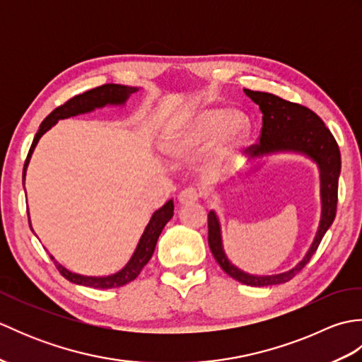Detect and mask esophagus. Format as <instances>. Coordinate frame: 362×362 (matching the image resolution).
Wrapping results in <instances>:
<instances>
[{
    "mask_svg": "<svg viewBox=\"0 0 362 362\" xmlns=\"http://www.w3.org/2000/svg\"><path fill=\"white\" fill-rule=\"evenodd\" d=\"M199 197H201V193H199L196 188H185L183 191H180L179 202L180 204H191V202L199 201Z\"/></svg>",
    "mask_w": 362,
    "mask_h": 362,
    "instance_id": "obj_1",
    "label": "esophagus"
}]
</instances>
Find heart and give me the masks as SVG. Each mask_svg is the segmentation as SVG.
Listing matches in <instances>:
<instances>
[{
    "instance_id": "obj_1",
    "label": "heart",
    "mask_w": 362,
    "mask_h": 362,
    "mask_svg": "<svg viewBox=\"0 0 362 362\" xmlns=\"http://www.w3.org/2000/svg\"><path fill=\"white\" fill-rule=\"evenodd\" d=\"M250 121L241 110L202 109L165 135L163 148L169 156L180 157L204 148L213 136V153L224 158L247 140Z\"/></svg>"
}]
</instances>
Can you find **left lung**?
I'll return each instance as SVG.
<instances>
[{
  "instance_id": "8db88e82",
  "label": "left lung",
  "mask_w": 362,
  "mask_h": 362,
  "mask_svg": "<svg viewBox=\"0 0 362 362\" xmlns=\"http://www.w3.org/2000/svg\"><path fill=\"white\" fill-rule=\"evenodd\" d=\"M253 103L259 105L263 113V127L259 132V143L252 144L247 149L253 157H261L271 152L292 151L302 152L311 157L320 168V194H322V218L317 235L314 238L311 249L300 263L291 271L279 275L257 276L249 275L235 267L227 259L221 243L219 221L213 211L209 213V245L214 259L222 271L232 279L249 286H271V284L286 283L302 271L311 257L316 253L322 238L333 224L337 209V183L341 173V152L333 134L324 124L316 113L308 107L286 101L272 93L253 91L244 88Z\"/></svg>"
}]
</instances>
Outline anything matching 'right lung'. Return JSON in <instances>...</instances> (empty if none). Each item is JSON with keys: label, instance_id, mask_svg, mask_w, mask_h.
Wrapping results in <instances>:
<instances>
[{"label": "right lung", "instance_id": "1", "mask_svg": "<svg viewBox=\"0 0 362 362\" xmlns=\"http://www.w3.org/2000/svg\"><path fill=\"white\" fill-rule=\"evenodd\" d=\"M136 90L138 88H135V87L117 86V83H104V86H101V87L91 88V90L86 91V93L73 96L71 99H68L65 104L59 105L57 109H54L48 115V117L43 119V122L40 124V129H38V132L34 136L33 144H30V149L28 152V157L25 161V168H23V180H25L29 158H30V156H33L37 141L40 140V136L46 132V130H49L59 119L70 118V117H74V115H79V113L91 112V110H95L96 107H104L107 104H124L126 99L132 93H135ZM173 213H174V202L168 201L160 210H157L152 214L149 224L146 226L144 233L141 235V240H140V243H138L136 250L132 255V258H130L126 267H122L119 272L113 274V275L83 276L79 274H73L70 271H66L64 266H60L51 255L49 257L54 261V264H56L60 275L65 276V279L70 280L71 283L82 284V286L95 288V289H110V288L124 286V284L135 280L136 276L140 275V272L143 271V267L149 263V259L152 258V253H153V250H156L157 240L161 233V230L165 228L168 221L173 218ZM28 221H29V213H28ZM29 226H30V221H29Z\"/></svg>", "mask_w": 362, "mask_h": 362}]
</instances>
